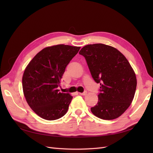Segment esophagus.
<instances>
[{
    "label": "esophagus",
    "instance_id": "1",
    "mask_svg": "<svg viewBox=\"0 0 153 153\" xmlns=\"http://www.w3.org/2000/svg\"><path fill=\"white\" fill-rule=\"evenodd\" d=\"M80 95H82V96H85V95H86L87 94V91H85V92H82V93H79Z\"/></svg>",
    "mask_w": 153,
    "mask_h": 153
}]
</instances>
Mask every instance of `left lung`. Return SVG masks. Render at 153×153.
<instances>
[{
    "instance_id": "left-lung-1",
    "label": "left lung",
    "mask_w": 153,
    "mask_h": 153,
    "mask_svg": "<svg viewBox=\"0 0 153 153\" xmlns=\"http://www.w3.org/2000/svg\"><path fill=\"white\" fill-rule=\"evenodd\" d=\"M92 77L100 84L98 101L91 110L104 120L119 117L131 105L137 87L135 73L124 55L104 44L88 45L79 52Z\"/></svg>"
}]
</instances>
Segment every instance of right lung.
<instances>
[{
    "mask_svg": "<svg viewBox=\"0 0 153 153\" xmlns=\"http://www.w3.org/2000/svg\"><path fill=\"white\" fill-rule=\"evenodd\" d=\"M80 47L57 45L41 50L25 68L23 91L27 103L39 117L48 121L68 112L73 96L58 89L65 69Z\"/></svg>",
    "mask_w": 153,
    "mask_h": 153,
    "instance_id": "1",
    "label": "right lung"
}]
</instances>
